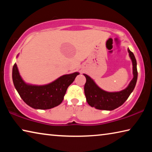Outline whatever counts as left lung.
<instances>
[{
	"instance_id": "left-lung-1",
	"label": "left lung",
	"mask_w": 152,
	"mask_h": 152,
	"mask_svg": "<svg viewBox=\"0 0 152 152\" xmlns=\"http://www.w3.org/2000/svg\"><path fill=\"white\" fill-rule=\"evenodd\" d=\"M129 55L133 64V78L126 88L119 92H107L96 85L91 77L84 74L86 78L84 94L90 106L99 110H112L124 103L134 89L137 80V61L133 52L128 48Z\"/></svg>"
}]
</instances>
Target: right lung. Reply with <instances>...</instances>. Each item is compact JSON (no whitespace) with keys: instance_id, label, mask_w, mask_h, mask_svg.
<instances>
[{"instance_id":"add662e5","label":"right lung","mask_w":152,"mask_h":152,"mask_svg":"<svg viewBox=\"0 0 152 152\" xmlns=\"http://www.w3.org/2000/svg\"><path fill=\"white\" fill-rule=\"evenodd\" d=\"M78 74V72L66 74L50 84L32 85L27 84L22 79L17 64H15L12 77L15 88L25 103L33 109L45 110L61 103L67 88Z\"/></svg>"}]
</instances>
